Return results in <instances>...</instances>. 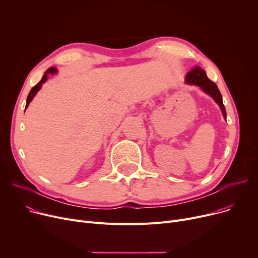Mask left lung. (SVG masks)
Here are the masks:
<instances>
[{"label": "left lung", "mask_w": 258, "mask_h": 258, "mask_svg": "<svg viewBox=\"0 0 258 258\" xmlns=\"http://www.w3.org/2000/svg\"><path fill=\"white\" fill-rule=\"evenodd\" d=\"M185 81L189 85H195L200 87L205 93H207L209 96L213 98V100L219 104L221 107L222 113L224 118L226 119V108L223 103V98H222V94L213 81H211L207 75L206 72L202 69L201 67H196L191 71H189L186 74Z\"/></svg>", "instance_id": "obj_1"}]
</instances>
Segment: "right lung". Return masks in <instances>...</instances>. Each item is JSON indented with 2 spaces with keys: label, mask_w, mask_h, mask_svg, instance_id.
Listing matches in <instances>:
<instances>
[{
  "label": "right lung",
  "mask_w": 258,
  "mask_h": 258,
  "mask_svg": "<svg viewBox=\"0 0 258 258\" xmlns=\"http://www.w3.org/2000/svg\"><path fill=\"white\" fill-rule=\"evenodd\" d=\"M57 72V70H56V68H54V67H52V68H49V69L45 72V74H44V76H43V78H42V80L39 81V83L36 85V86H34L32 89H31V91L29 92V94H28V97H27V102H26V107L29 105V103L31 102V100L34 98V96L36 95V93L39 91V89L42 88V85L44 84V83H46V80H47V77H48V75L49 74H54V73H56Z\"/></svg>",
  "instance_id": "add662e5"
}]
</instances>
